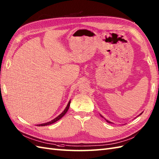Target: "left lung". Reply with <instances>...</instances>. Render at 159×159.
I'll return each mask as SVG.
<instances>
[{"label":"left lung","instance_id":"obj_1","mask_svg":"<svg viewBox=\"0 0 159 159\" xmlns=\"http://www.w3.org/2000/svg\"><path fill=\"white\" fill-rule=\"evenodd\" d=\"M142 113H143V112H142ZM142 113H141V114H139V115H141V114H142ZM102 116V117H103L102 116ZM106 120L107 122H108V123H111V122H110V121H109V120H106Z\"/></svg>","mask_w":159,"mask_h":159}]
</instances>
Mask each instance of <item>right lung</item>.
Returning <instances> with one entry per match:
<instances>
[{
  "label": "right lung",
  "instance_id": "right-lung-1",
  "mask_svg": "<svg viewBox=\"0 0 159 159\" xmlns=\"http://www.w3.org/2000/svg\"><path fill=\"white\" fill-rule=\"evenodd\" d=\"M70 104V102H68V104L67 106H66V108H65V110H64V111H63V112H62L61 114H60V115H59L57 117L55 118V119H54L53 120H52L50 121V122H48V123H43V124H40V125H37V126H41V127H42V126H47V125L53 124V123H55V122H56V121H57L58 120H60V119H61V118H62L63 116H64L65 115V114H66V113L67 112V111H68V109H69Z\"/></svg>",
  "mask_w": 159,
  "mask_h": 159
}]
</instances>
